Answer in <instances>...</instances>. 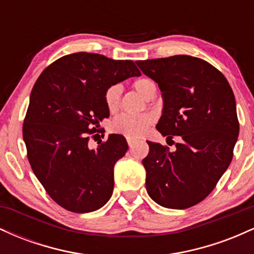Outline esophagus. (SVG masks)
<instances>
[{
	"instance_id": "esophagus-1",
	"label": "esophagus",
	"mask_w": 254,
	"mask_h": 254,
	"mask_svg": "<svg viewBox=\"0 0 254 254\" xmlns=\"http://www.w3.org/2000/svg\"><path fill=\"white\" fill-rule=\"evenodd\" d=\"M127 144H129L130 148H132L133 144L136 143V139L132 138V137H127Z\"/></svg>"
}]
</instances>
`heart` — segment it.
<instances>
[{
	"instance_id": "1",
	"label": "heart",
	"mask_w": 254,
	"mask_h": 254,
	"mask_svg": "<svg viewBox=\"0 0 254 254\" xmlns=\"http://www.w3.org/2000/svg\"><path fill=\"white\" fill-rule=\"evenodd\" d=\"M133 88L144 98H148L150 93L156 90V86L153 80L147 77H141L133 82ZM122 94V87L119 84L111 86L105 93V103L111 112L118 109L119 99ZM154 123V116L151 115H122L113 121L112 130L115 132L123 133L127 137H138L144 135L149 127Z\"/></svg>"
}]
</instances>
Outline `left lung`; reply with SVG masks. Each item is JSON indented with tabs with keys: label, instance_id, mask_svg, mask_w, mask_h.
Returning a JSON list of instances; mask_svg holds the SVG:
<instances>
[{
	"label": "left lung",
	"instance_id": "1",
	"mask_svg": "<svg viewBox=\"0 0 254 254\" xmlns=\"http://www.w3.org/2000/svg\"><path fill=\"white\" fill-rule=\"evenodd\" d=\"M136 64L162 92L156 129L167 139L180 136L174 151L148 141L147 192L165 208H190L214 190L232 161L239 136L234 93L222 72L200 58L177 55Z\"/></svg>",
	"mask_w": 254,
	"mask_h": 254
}]
</instances>
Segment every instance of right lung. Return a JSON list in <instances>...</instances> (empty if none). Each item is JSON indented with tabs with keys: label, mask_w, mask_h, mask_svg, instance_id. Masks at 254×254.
I'll use <instances>...</instances> for the list:
<instances>
[{
	"label": "right lung",
	"mask_w": 254,
	"mask_h": 254,
	"mask_svg": "<svg viewBox=\"0 0 254 254\" xmlns=\"http://www.w3.org/2000/svg\"><path fill=\"white\" fill-rule=\"evenodd\" d=\"M139 75L132 61L76 52L55 61L34 83L22 137L34 174L62 208L95 211L112 196L113 167L127 139L112 133L92 149L88 135L110 117L106 90Z\"/></svg>",
	"instance_id": "add662e5"
}]
</instances>
